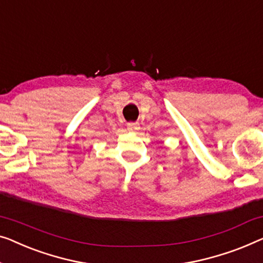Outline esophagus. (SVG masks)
<instances>
[{
    "instance_id": "34e87169",
    "label": "esophagus",
    "mask_w": 263,
    "mask_h": 263,
    "mask_svg": "<svg viewBox=\"0 0 263 263\" xmlns=\"http://www.w3.org/2000/svg\"><path fill=\"white\" fill-rule=\"evenodd\" d=\"M127 128H128L129 132L138 130V129H139V124H138V123H133V122H130V123L127 124Z\"/></svg>"
}]
</instances>
